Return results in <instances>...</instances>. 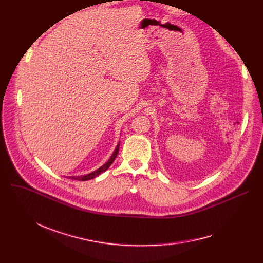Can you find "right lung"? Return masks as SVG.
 Listing matches in <instances>:
<instances>
[{
  "label": "right lung",
  "mask_w": 263,
  "mask_h": 263,
  "mask_svg": "<svg viewBox=\"0 0 263 263\" xmlns=\"http://www.w3.org/2000/svg\"><path fill=\"white\" fill-rule=\"evenodd\" d=\"M119 144H120V142L117 144V146H116V148H115V150H114V153L112 154V156H110V158L107 160V162L104 163L101 167H99L98 170H96L95 172H91V173H89V174H87V175H82V176H69V179H73V180H80V181H86V180H90V179H93L95 177L99 176L101 173L105 172V171L110 166V165H112V163L114 162V160L116 159V157H117V155H118V151H119Z\"/></svg>",
  "instance_id": "obj_1"
}]
</instances>
